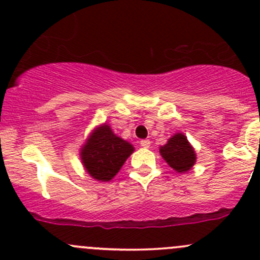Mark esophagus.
I'll list each match as a JSON object with an SVG mask.
<instances>
[{
  "mask_svg": "<svg viewBox=\"0 0 260 260\" xmlns=\"http://www.w3.org/2000/svg\"><path fill=\"white\" fill-rule=\"evenodd\" d=\"M140 145L142 147H145V148H148V147L151 146V141H149V140H142L140 142Z\"/></svg>",
  "mask_w": 260,
  "mask_h": 260,
  "instance_id": "1",
  "label": "esophagus"
}]
</instances>
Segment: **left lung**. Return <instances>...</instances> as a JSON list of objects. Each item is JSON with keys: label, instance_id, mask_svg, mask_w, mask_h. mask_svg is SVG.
Segmentation results:
<instances>
[{"label": "left lung", "instance_id": "obj_1", "mask_svg": "<svg viewBox=\"0 0 260 260\" xmlns=\"http://www.w3.org/2000/svg\"><path fill=\"white\" fill-rule=\"evenodd\" d=\"M159 153L167 165L179 174L187 172L196 162L195 149L183 133H175L169 138L166 145L159 147Z\"/></svg>", "mask_w": 260, "mask_h": 260}]
</instances>
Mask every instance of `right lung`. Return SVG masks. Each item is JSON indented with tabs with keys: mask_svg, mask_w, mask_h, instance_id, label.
Masks as SVG:
<instances>
[{
	"mask_svg": "<svg viewBox=\"0 0 260 260\" xmlns=\"http://www.w3.org/2000/svg\"><path fill=\"white\" fill-rule=\"evenodd\" d=\"M135 147L118 137L111 125H96L80 148V159L91 179L108 182L119 172Z\"/></svg>",
	"mask_w": 260,
	"mask_h": 260,
	"instance_id": "1",
	"label": "right lung"
}]
</instances>
